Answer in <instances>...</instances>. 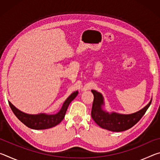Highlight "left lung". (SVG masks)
Returning <instances> with one entry per match:
<instances>
[{
	"label": "left lung",
	"instance_id": "left-lung-1",
	"mask_svg": "<svg viewBox=\"0 0 160 160\" xmlns=\"http://www.w3.org/2000/svg\"><path fill=\"white\" fill-rule=\"evenodd\" d=\"M93 93L94 100L92 107L91 116L97 125L102 128H105L113 132H121L126 131L135 125L145 114L146 111L150 106L152 101L142 109L132 114L125 115L116 113H109L102 109L104 104L102 95L95 90H92Z\"/></svg>",
	"mask_w": 160,
	"mask_h": 160
}]
</instances>
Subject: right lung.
I'll use <instances>...</instances> for the list:
<instances>
[{
    "label": "right lung",
    "instance_id": "add662e5",
    "mask_svg": "<svg viewBox=\"0 0 160 160\" xmlns=\"http://www.w3.org/2000/svg\"><path fill=\"white\" fill-rule=\"evenodd\" d=\"M78 94V92H74L73 93L70 94L63 103V107H62L60 112L54 115H47L44 113H40V114L37 115L27 114V113L18 110L10 102H8V103L16 117L22 123L25 124L26 126L35 130L47 129L52 128V127L58 125L59 123L61 122V121L64 118L65 114H66L68 105L71 101L75 98Z\"/></svg>",
    "mask_w": 160,
    "mask_h": 160
}]
</instances>
